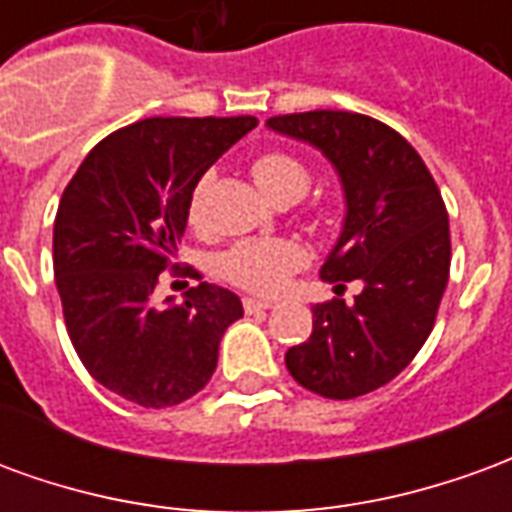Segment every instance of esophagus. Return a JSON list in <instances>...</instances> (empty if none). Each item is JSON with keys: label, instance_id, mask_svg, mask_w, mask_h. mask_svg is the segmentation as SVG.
<instances>
[{"label": "esophagus", "instance_id": "esophagus-1", "mask_svg": "<svg viewBox=\"0 0 512 512\" xmlns=\"http://www.w3.org/2000/svg\"><path fill=\"white\" fill-rule=\"evenodd\" d=\"M274 307V301H266V299H244V310L252 315V312H263V310H271Z\"/></svg>", "mask_w": 512, "mask_h": 512}]
</instances>
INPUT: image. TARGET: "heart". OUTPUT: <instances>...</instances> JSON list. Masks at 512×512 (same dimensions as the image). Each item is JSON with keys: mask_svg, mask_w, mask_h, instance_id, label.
Returning <instances> with one entry per match:
<instances>
[{"mask_svg": "<svg viewBox=\"0 0 512 512\" xmlns=\"http://www.w3.org/2000/svg\"><path fill=\"white\" fill-rule=\"evenodd\" d=\"M252 178H255V183L268 200L288 205V202L301 200L307 194L312 183V172L299 156L285 153V150H268V153L252 161ZM205 186H208V180H200L194 194H191V224H200ZM304 263H307V252L296 241H285V238L244 241V244H235L230 252H224L222 274L238 288L271 296V293L285 288L290 274L304 268Z\"/></svg>", "mask_w": 512, "mask_h": 512, "instance_id": "b5f03b06", "label": "heart"}]
</instances>
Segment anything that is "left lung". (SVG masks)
Instances as JSON below:
<instances>
[{"label": "left lung", "mask_w": 512, "mask_h": 512, "mask_svg": "<svg viewBox=\"0 0 512 512\" xmlns=\"http://www.w3.org/2000/svg\"><path fill=\"white\" fill-rule=\"evenodd\" d=\"M277 134L310 142L345 191V224L321 277L345 290L312 307L307 343L285 354L290 376L332 400L367 395L406 370L433 332L450 277V219L436 180L395 128L356 112L268 117Z\"/></svg>", "instance_id": "8db88e82"}]
</instances>
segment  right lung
<instances>
[{
  "mask_svg": "<svg viewBox=\"0 0 512 512\" xmlns=\"http://www.w3.org/2000/svg\"><path fill=\"white\" fill-rule=\"evenodd\" d=\"M255 126L249 115L147 117L101 139L62 191L54 279L65 326L87 373L136 406L197 395L244 315L219 285L200 282L178 307H158L153 290L164 268L180 274L172 255L205 169Z\"/></svg>",
  "mask_w": 512,
  "mask_h": 512,
  "instance_id": "add662e5",
  "label": "right lung"
}]
</instances>
